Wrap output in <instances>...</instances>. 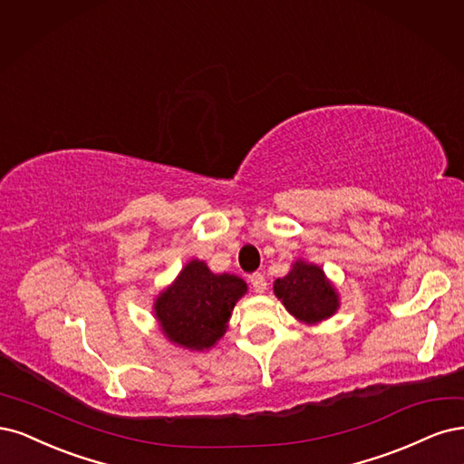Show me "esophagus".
Returning <instances> with one entry per match:
<instances>
[{
    "label": "esophagus",
    "instance_id": "esophagus-1",
    "mask_svg": "<svg viewBox=\"0 0 464 464\" xmlns=\"http://www.w3.org/2000/svg\"><path fill=\"white\" fill-rule=\"evenodd\" d=\"M250 285H252V289L256 291V293H266L267 281H266L264 274H252L250 276Z\"/></svg>",
    "mask_w": 464,
    "mask_h": 464
}]
</instances>
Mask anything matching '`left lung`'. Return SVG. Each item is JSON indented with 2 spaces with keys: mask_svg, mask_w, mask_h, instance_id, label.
<instances>
[{
  "mask_svg": "<svg viewBox=\"0 0 464 464\" xmlns=\"http://www.w3.org/2000/svg\"><path fill=\"white\" fill-rule=\"evenodd\" d=\"M274 295L298 322L316 325L330 320L341 306L334 281L318 264L298 258L287 276L274 281Z\"/></svg>",
  "mask_w": 464,
  "mask_h": 464,
  "instance_id": "left-lung-1",
  "label": "left lung"
}]
</instances>
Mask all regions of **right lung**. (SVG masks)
<instances>
[{"mask_svg":"<svg viewBox=\"0 0 464 464\" xmlns=\"http://www.w3.org/2000/svg\"><path fill=\"white\" fill-rule=\"evenodd\" d=\"M248 291L235 274H214L206 262L192 258L171 285L154 298L160 332L173 345L208 351L226 335L238 298Z\"/></svg>","mask_w":464,"mask_h":464,"instance_id":"obj_1","label":"right lung"}]
</instances>
